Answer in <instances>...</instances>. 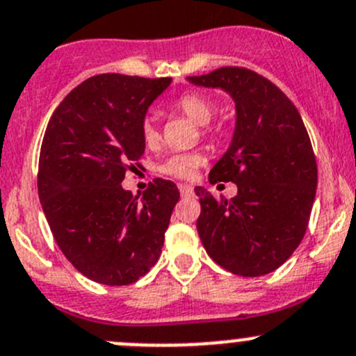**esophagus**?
Wrapping results in <instances>:
<instances>
[{
  "label": "esophagus",
  "instance_id": "esophagus-1",
  "mask_svg": "<svg viewBox=\"0 0 356 356\" xmlns=\"http://www.w3.org/2000/svg\"><path fill=\"white\" fill-rule=\"evenodd\" d=\"M178 188H179V193H181V197H188V195H192V193H193L192 186L185 185V183H179Z\"/></svg>",
  "mask_w": 356,
  "mask_h": 356
}]
</instances>
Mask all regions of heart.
<instances>
[{
	"label": "heart",
	"instance_id": "1",
	"mask_svg": "<svg viewBox=\"0 0 356 356\" xmlns=\"http://www.w3.org/2000/svg\"><path fill=\"white\" fill-rule=\"evenodd\" d=\"M173 108L181 112L183 115L199 126H206L214 115V104L200 93H185L173 102ZM142 140L147 147H156L159 143L161 135L156 121L152 118L143 119L142 122ZM202 157L199 154H173L159 164V173L173 178L190 179L195 177Z\"/></svg>",
	"mask_w": 356,
	"mask_h": 356
}]
</instances>
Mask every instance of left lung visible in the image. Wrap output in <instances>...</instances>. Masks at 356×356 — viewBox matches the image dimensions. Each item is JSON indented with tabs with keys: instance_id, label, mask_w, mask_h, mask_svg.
<instances>
[{
	"instance_id": "1",
	"label": "left lung",
	"mask_w": 356,
	"mask_h": 356,
	"mask_svg": "<svg viewBox=\"0 0 356 356\" xmlns=\"http://www.w3.org/2000/svg\"><path fill=\"white\" fill-rule=\"evenodd\" d=\"M186 81L235 102L234 136L209 183L234 181L237 195L214 199L195 186L200 241L228 272L266 275L291 258L308 227L318 178L308 131L293 102L252 70L221 67Z\"/></svg>"
}]
</instances>
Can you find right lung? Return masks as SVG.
Instances as JSON below:
<instances>
[{"label": "right lung", "mask_w": 356, "mask_h": 356, "mask_svg": "<svg viewBox=\"0 0 356 356\" xmlns=\"http://www.w3.org/2000/svg\"><path fill=\"white\" fill-rule=\"evenodd\" d=\"M171 77L98 74L74 88L48 122L38 193L60 251L77 272L128 286L157 263L178 186L156 178L142 199L121 186L145 152L142 122Z\"/></svg>", "instance_id": "right-lung-1"}]
</instances>
